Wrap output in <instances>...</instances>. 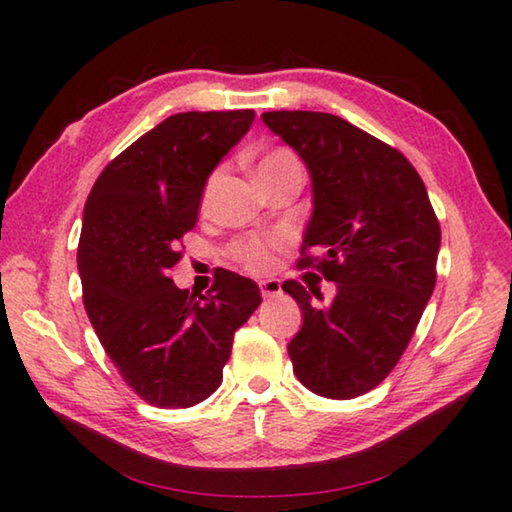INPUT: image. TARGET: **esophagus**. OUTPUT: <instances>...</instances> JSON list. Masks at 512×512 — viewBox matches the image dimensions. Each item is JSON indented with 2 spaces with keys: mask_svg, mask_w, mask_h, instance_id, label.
Listing matches in <instances>:
<instances>
[{
  "mask_svg": "<svg viewBox=\"0 0 512 512\" xmlns=\"http://www.w3.org/2000/svg\"><path fill=\"white\" fill-rule=\"evenodd\" d=\"M259 289H262V296L264 298H277L282 293V284H280V280H262L259 282Z\"/></svg>",
  "mask_w": 512,
  "mask_h": 512,
  "instance_id": "obj_1",
  "label": "esophagus"
}]
</instances>
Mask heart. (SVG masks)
Here are the masks:
<instances>
[{
  "instance_id": "obj_1",
  "label": "heart",
  "mask_w": 512,
  "mask_h": 512,
  "mask_svg": "<svg viewBox=\"0 0 512 512\" xmlns=\"http://www.w3.org/2000/svg\"><path fill=\"white\" fill-rule=\"evenodd\" d=\"M287 171H302L298 158L289 149L268 151L255 164V178L259 180V183H264V180L280 176V173H287ZM219 178H221V171H214L210 180L205 183L203 198H201L203 207L210 205L214 189H216V185H219ZM237 259L246 268H250V271H266V268L271 266V248H268L264 241L250 239V241H244L241 246H237Z\"/></svg>"
}]
</instances>
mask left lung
<instances>
[{"mask_svg": "<svg viewBox=\"0 0 512 512\" xmlns=\"http://www.w3.org/2000/svg\"><path fill=\"white\" fill-rule=\"evenodd\" d=\"M264 124L305 162L311 219L302 257L336 284L320 302L289 280L302 327L289 343L293 372L311 393L352 400L388 377L436 287L440 225L418 171L393 146L336 115L273 110Z\"/></svg>", "mask_w": 512, "mask_h": 512, "instance_id": "1", "label": "left lung"}]
</instances>
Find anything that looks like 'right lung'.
Instances as JSON below:
<instances>
[{
	"label": "right lung",
	"instance_id": "obj_1",
	"mask_svg": "<svg viewBox=\"0 0 512 512\" xmlns=\"http://www.w3.org/2000/svg\"><path fill=\"white\" fill-rule=\"evenodd\" d=\"M253 119V110L171 115L101 171L85 203L76 255L85 311L119 375L160 409H187L221 386L235 332L262 302L257 284L232 271L198 298L167 277L207 178Z\"/></svg>",
	"mask_w": 512,
	"mask_h": 512
}]
</instances>
